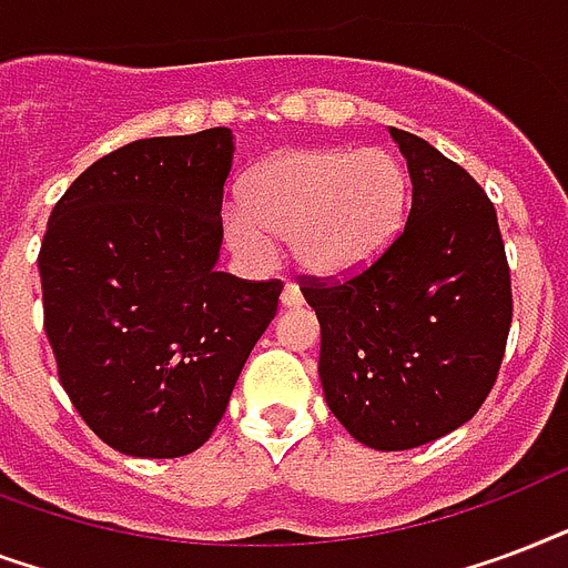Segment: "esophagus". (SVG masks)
Listing matches in <instances>:
<instances>
[{"label": "esophagus", "mask_w": 568, "mask_h": 568, "mask_svg": "<svg viewBox=\"0 0 568 568\" xmlns=\"http://www.w3.org/2000/svg\"><path fill=\"white\" fill-rule=\"evenodd\" d=\"M281 305L284 307L302 305V290H298V284H293V281H287V284H284V290H281Z\"/></svg>", "instance_id": "34e87169"}]
</instances>
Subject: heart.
<instances>
[{"instance_id":"obj_1","label":"heart","mask_w":568,"mask_h":568,"mask_svg":"<svg viewBox=\"0 0 568 568\" xmlns=\"http://www.w3.org/2000/svg\"><path fill=\"white\" fill-rule=\"evenodd\" d=\"M408 171L382 148H298L245 178L243 210L224 213V236L245 257H266L270 236L311 275L341 278L371 266L397 236Z\"/></svg>"}]
</instances>
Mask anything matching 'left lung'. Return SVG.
I'll use <instances>...</instances> for the list:
<instances>
[{
    "mask_svg": "<svg viewBox=\"0 0 568 568\" xmlns=\"http://www.w3.org/2000/svg\"><path fill=\"white\" fill-rule=\"evenodd\" d=\"M412 210L388 252L346 281L307 278L332 415L373 450H412L471 420L498 379L513 323L498 215L477 180L390 126Z\"/></svg>",
    "mask_w": 568,
    "mask_h": 568,
    "instance_id": "obj_1",
    "label": "left lung"
}]
</instances>
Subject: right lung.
Returning a JSON list of instances; mask_svg holds the SVG:
<instances>
[{
  "instance_id": "1",
  "label": "right lung",
  "mask_w": 568,
  "mask_h": 568,
  "mask_svg": "<svg viewBox=\"0 0 568 568\" xmlns=\"http://www.w3.org/2000/svg\"><path fill=\"white\" fill-rule=\"evenodd\" d=\"M231 162L227 126L139 139L52 206L38 270L61 388L126 456L197 450L278 311L281 281L215 272Z\"/></svg>"
}]
</instances>
